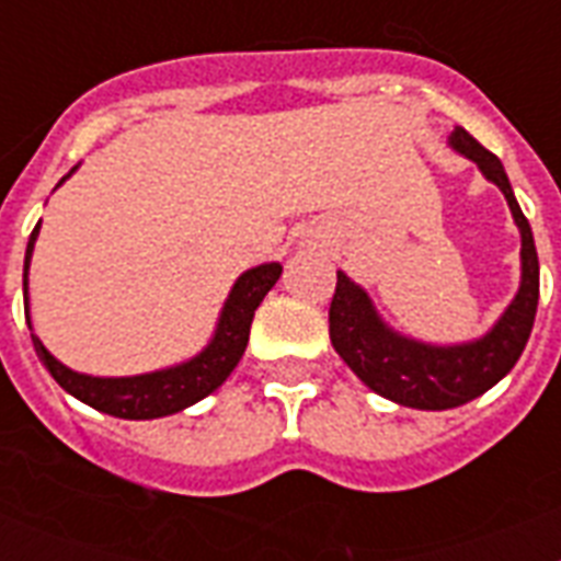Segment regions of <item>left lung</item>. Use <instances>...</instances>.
<instances>
[{"label": "left lung", "instance_id": "8db88e82", "mask_svg": "<svg viewBox=\"0 0 561 561\" xmlns=\"http://www.w3.org/2000/svg\"><path fill=\"white\" fill-rule=\"evenodd\" d=\"M454 151L471 160L480 174L495 183L506 197L513 220L522 232V282L513 302L504 308L495 325L474 341L425 343L396 332L369 299V294L346 273L337 271L332 308H329V337L346 367L383 399L416 410H451L492 390L515 360L522 358L530 341L536 306H539V255L533 229L515 201L504 165L495 153L462 127L448 136Z\"/></svg>", "mask_w": 561, "mask_h": 561}]
</instances>
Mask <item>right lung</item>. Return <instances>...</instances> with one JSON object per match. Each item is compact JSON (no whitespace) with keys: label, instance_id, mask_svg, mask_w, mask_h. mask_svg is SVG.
Returning <instances> with one entry per match:
<instances>
[{"label":"right lung","instance_id":"right-lung-1","mask_svg":"<svg viewBox=\"0 0 561 561\" xmlns=\"http://www.w3.org/2000/svg\"><path fill=\"white\" fill-rule=\"evenodd\" d=\"M78 169V165H75ZM75 169L66 174L57 186H64L66 180L72 178ZM39 224L34 227L25 247V267H22V299H25V323L31 329V308H28V267L31 255H34V244H37ZM282 276L279 262L255 264L250 271H244L236 279V285L229 288V297L224 299L218 323L211 332L209 343L203 346L197 355L180 360L174 367L153 369V373L142 375H87L75 373L66 364L51 355L43 346L34 329H31V343L37 350V358L43 360V367L51 373L60 387L69 396H75L83 404L107 413L116 419H162L180 410L192 408L201 399H206L209 392H215L220 383L227 381L229 373L238 367V360L244 355L247 341H250V325H253L255 308L262 306V299L267 297V290L276 285Z\"/></svg>","mask_w":561,"mask_h":561}]
</instances>
